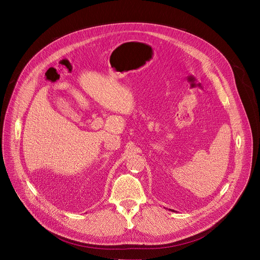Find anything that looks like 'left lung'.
<instances>
[{
    "label": "left lung",
    "instance_id": "left-lung-1",
    "mask_svg": "<svg viewBox=\"0 0 260 260\" xmlns=\"http://www.w3.org/2000/svg\"><path fill=\"white\" fill-rule=\"evenodd\" d=\"M171 211H172V210H171Z\"/></svg>",
    "mask_w": 260,
    "mask_h": 260
}]
</instances>
